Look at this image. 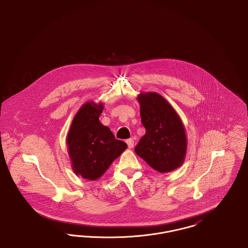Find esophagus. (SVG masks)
Segmentation results:
<instances>
[{"label": "esophagus", "mask_w": 248, "mask_h": 248, "mask_svg": "<svg viewBox=\"0 0 248 248\" xmlns=\"http://www.w3.org/2000/svg\"><path fill=\"white\" fill-rule=\"evenodd\" d=\"M126 143H127V146H128V148H129V149H132V148L134 147V140H133L132 139L127 140H126Z\"/></svg>", "instance_id": "esophagus-1"}]
</instances>
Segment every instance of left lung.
<instances>
[{
	"label": "left lung",
	"mask_w": 248,
	"mask_h": 248,
	"mask_svg": "<svg viewBox=\"0 0 248 248\" xmlns=\"http://www.w3.org/2000/svg\"><path fill=\"white\" fill-rule=\"evenodd\" d=\"M137 99L146 133L135 148L136 154L160 173L177 169L187 153L186 131L179 115L158 93L141 92Z\"/></svg>",
	"instance_id": "1"
}]
</instances>
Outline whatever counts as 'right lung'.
I'll use <instances>...</instances> for the list:
<instances>
[{
  "instance_id": "1",
  "label": "right lung",
  "mask_w": 248,
  "mask_h": 248,
  "mask_svg": "<svg viewBox=\"0 0 248 248\" xmlns=\"http://www.w3.org/2000/svg\"><path fill=\"white\" fill-rule=\"evenodd\" d=\"M103 108L101 102L84 103L75 114L67 135L72 170L88 180L102 177L127 148L125 142L116 140L110 129L100 123Z\"/></svg>"
}]
</instances>
